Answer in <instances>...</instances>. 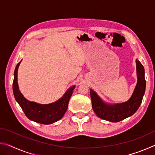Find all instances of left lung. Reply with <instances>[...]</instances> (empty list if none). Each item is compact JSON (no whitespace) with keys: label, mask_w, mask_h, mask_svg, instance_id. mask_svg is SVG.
Instances as JSON below:
<instances>
[{"label":"left lung","mask_w":155,"mask_h":155,"mask_svg":"<svg viewBox=\"0 0 155 155\" xmlns=\"http://www.w3.org/2000/svg\"><path fill=\"white\" fill-rule=\"evenodd\" d=\"M137 83L132 96L127 102L116 104L104 103L92 90H90L92 108L100 118L112 122H117L131 116L137 111L142 101L146 90L144 68L140 61L136 60Z\"/></svg>","instance_id":"1"}]
</instances>
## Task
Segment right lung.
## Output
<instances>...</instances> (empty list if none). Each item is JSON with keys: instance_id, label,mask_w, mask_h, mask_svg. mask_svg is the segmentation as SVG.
<instances>
[{"instance_id": "add662e5", "label": "right lung", "mask_w": 155, "mask_h": 155, "mask_svg": "<svg viewBox=\"0 0 155 155\" xmlns=\"http://www.w3.org/2000/svg\"><path fill=\"white\" fill-rule=\"evenodd\" d=\"M20 61L17 64L14 71L13 91L15 98L28 119L43 124H51L61 119L67 111L68 103L75 86H72L63 96L61 99L53 103L41 104L28 101L19 91L18 85V69Z\"/></svg>"}]
</instances>
